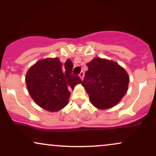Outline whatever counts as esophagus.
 I'll return each mask as SVG.
<instances>
[{
	"instance_id": "1",
	"label": "esophagus",
	"mask_w": 156,
	"mask_h": 156,
	"mask_svg": "<svg viewBox=\"0 0 156 156\" xmlns=\"http://www.w3.org/2000/svg\"><path fill=\"white\" fill-rule=\"evenodd\" d=\"M83 76H84V73L83 72V71H81V72H80V74H79V77L80 78V79L83 80Z\"/></svg>"
}]
</instances>
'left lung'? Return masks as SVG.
Masks as SVG:
<instances>
[{"label":"left lung","mask_w":156,"mask_h":156,"mask_svg":"<svg viewBox=\"0 0 156 156\" xmlns=\"http://www.w3.org/2000/svg\"><path fill=\"white\" fill-rule=\"evenodd\" d=\"M82 86L88 93L91 103L99 109L114 106L126 94L129 76L116 62L94 58L87 64Z\"/></svg>","instance_id":"1"}]
</instances>
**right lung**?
<instances>
[{"mask_svg":"<svg viewBox=\"0 0 156 156\" xmlns=\"http://www.w3.org/2000/svg\"><path fill=\"white\" fill-rule=\"evenodd\" d=\"M73 62L67 59L64 65L58 58L37 62L28 70L26 83L30 95L41 108L58 112L69 101V89L81 83L78 76L72 74Z\"/></svg>","mask_w":156,"mask_h":156,"instance_id":"obj_1","label":"right lung"}]
</instances>
